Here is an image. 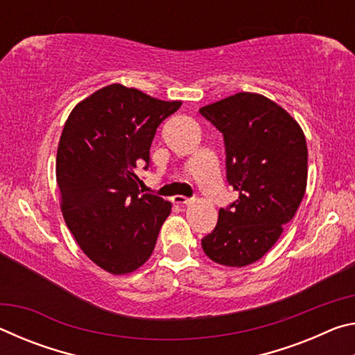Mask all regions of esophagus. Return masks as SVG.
Wrapping results in <instances>:
<instances>
[{
    "label": "esophagus",
    "instance_id": "34e87169",
    "mask_svg": "<svg viewBox=\"0 0 355 355\" xmlns=\"http://www.w3.org/2000/svg\"><path fill=\"white\" fill-rule=\"evenodd\" d=\"M173 202L178 203V205H189V203H191L192 200H191V199H188V197L175 196V197H173Z\"/></svg>",
    "mask_w": 355,
    "mask_h": 355
}]
</instances>
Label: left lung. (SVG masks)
I'll use <instances>...</instances> for the list:
<instances>
[{
  "label": "left lung",
  "instance_id": "1",
  "mask_svg": "<svg viewBox=\"0 0 355 355\" xmlns=\"http://www.w3.org/2000/svg\"><path fill=\"white\" fill-rule=\"evenodd\" d=\"M225 144L227 182L238 192L219 209L202 239L208 258L224 266L255 263L277 243L307 188L309 152L302 128L275 101L239 92L199 110Z\"/></svg>",
  "mask_w": 355,
  "mask_h": 355
}]
</instances>
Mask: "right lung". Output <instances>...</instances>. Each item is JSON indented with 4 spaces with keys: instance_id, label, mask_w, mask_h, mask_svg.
<instances>
[{
    "instance_id": "right-lung-1",
    "label": "right lung",
    "mask_w": 355,
    "mask_h": 355,
    "mask_svg": "<svg viewBox=\"0 0 355 355\" xmlns=\"http://www.w3.org/2000/svg\"><path fill=\"white\" fill-rule=\"evenodd\" d=\"M182 101L110 84L71 110L56 155L65 224L91 260L114 275L136 271L155 249L172 203L142 194L156 128Z\"/></svg>"
}]
</instances>
